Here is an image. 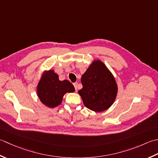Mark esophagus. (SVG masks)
<instances>
[{
	"mask_svg": "<svg viewBox=\"0 0 158 158\" xmlns=\"http://www.w3.org/2000/svg\"><path fill=\"white\" fill-rule=\"evenodd\" d=\"M73 86H74L76 91H77V89H77V87H78V82H74L73 84Z\"/></svg>",
	"mask_w": 158,
	"mask_h": 158,
	"instance_id": "esophagus-1",
	"label": "esophagus"
}]
</instances>
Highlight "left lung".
I'll use <instances>...</instances> for the list:
<instances>
[{
	"label": "left lung",
	"mask_w": 158,
	"mask_h": 158,
	"mask_svg": "<svg viewBox=\"0 0 158 158\" xmlns=\"http://www.w3.org/2000/svg\"><path fill=\"white\" fill-rule=\"evenodd\" d=\"M82 89L79 95L86 108L99 112L107 110L113 104L118 86L113 75L105 64L94 60L82 76Z\"/></svg>",
	"instance_id": "obj_1"
}]
</instances>
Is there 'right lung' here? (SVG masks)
Here are the masks:
<instances>
[{"instance_id": "obj_1", "label": "right lung", "mask_w": 158, "mask_h": 158, "mask_svg": "<svg viewBox=\"0 0 158 158\" xmlns=\"http://www.w3.org/2000/svg\"><path fill=\"white\" fill-rule=\"evenodd\" d=\"M75 91L74 86L67 80L60 81L54 70L44 72L37 87V93L41 103L49 108H54L62 102L64 95Z\"/></svg>"}]
</instances>
